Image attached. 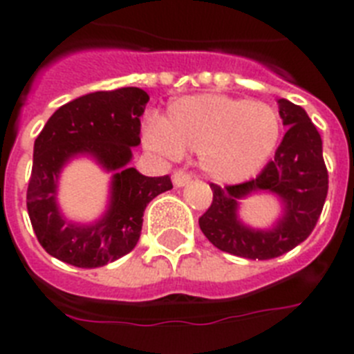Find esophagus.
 <instances>
[{
  "label": "esophagus",
  "mask_w": 354,
  "mask_h": 354,
  "mask_svg": "<svg viewBox=\"0 0 354 354\" xmlns=\"http://www.w3.org/2000/svg\"><path fill=\"white\" fill-rule=\"evenodd\" d=\"M171 179H174L175 186L180 187V186H186L187 183H192L193 175L189 174V171H186V170H177V171H174Z\"/></svg>",
  "instance_id": "obj_1"
}]
</instances>
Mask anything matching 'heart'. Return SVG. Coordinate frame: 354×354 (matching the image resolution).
Here are the masks:
<instances>
[{"instance_id": "1", "label": "heart", "mask_w": 354, "mask_h": 354, "mask_svg": "<svg viewBox=\"0 0 354 354\" xmlns=\"http://www.w3.org/2000/svg\"><path fill=\"white\" fill-rule=\"evenodd\" d=\"M280 115L261 101L204 93L184 97L165 120L150 118L143 129L147 149L165 158L183 150L200 154V165L220 183H241L257 174L277 150Z\"/></svg>"}]
</instances>
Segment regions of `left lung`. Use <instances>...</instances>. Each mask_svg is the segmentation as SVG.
I'll return each mask as SVG.
<instances>
[{
	"label": "left lung",
	"mask_w": 354,
	"mask_h": 354,
	"mask_svg": "<svg viewBox=\"0 0 354 354\" xmlns=\"http://www.w3.org/2000/svg\"><path fill=\"white\" fill-rule=\"evenodd\" d=\"M287 133L264 170L252 180L218 186L212 183V202L198 218L204 236L221 252L252 261H268L303 243L323 212L328 195V170L323 140L305 109L287 99L278 101ZM257 189L282 196L286 214L268 233L252 231L236 220V200Z\"/></svg>",
	"instance_id": "left-lung-1"
}]
</instances>
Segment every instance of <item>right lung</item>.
Returning a JSON list of instances; mask_svg holds the SVG:
<instances>
[{
  "label": "right lung",
  "mask_w": 354,
  "mask_h": 354,
  "mask_svg": "<svg viewBox=\"0 0 354 354\" xmlns=\"http://www.w3.org/2000/svg\"><path fill=\"white\" fill-rule=\"evenodd\" d=\"M147 102L136 86L88 93L56 109L37 136L26 207L40 246L58 261L92 270L127 255L140 239L147 204L174 187L168 175L145 177L127 168ZM83 151L119 171L109 214L93 227L65 224L54 200L59 168Z\"/></svg>",
  "instance_id": "1"
}]
</instances>
